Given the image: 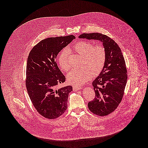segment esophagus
I'll return each mask as SVG.
<instances>
[{
  "mask_svg": "<svg viewBox=\"0 0 148 148\" xmlns=\"http://www.w3.org/2000/svg\"><path fill=\"white\" fill-rule=\"evenodd\" d=\"M82 88V86H79V85H74L73 86V90L76 91V90H80Z\"/></svg>",
  "mask_w": 148,
  "mask_h": 148,
  "instance_id": "obj_1",
  "label": "esophagus"
}]
</instances>
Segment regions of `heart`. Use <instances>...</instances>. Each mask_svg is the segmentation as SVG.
Masks as SVG:
<instances>
[{
	"instance_id": "heart-1",
	"label": "heart",
	"mask_w": 148,
	"mask_h": 148,
	"mask_svg": "<svg viewBox=\"0 0 148 148\" xmlns=\"http://www.w3.org/2000/svg\"><path fill=\"white\" fill-rule=\"evenodd\" d=\"M73 50L83 56L82 66L79 69H73L68 75V80L72 84H83L92 76L99 75L104 69L106 59L105 48L101 45H94L93 43L82 41L73 47ZM58 63L61 69L66 72L70 69L68 53L64 50L59 54Z\"/></svg>"
}]
</instances>
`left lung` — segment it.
Instances as JSON below:
<instances>
[{"instance_id": "8db88e82", "label": "left lung", "mask_w": 148, "mask_h": 148, "mask_svg": "<svg viewBox=\"0 0 148 148\" xmlns=\"http://www.w3.org/2000/svg\"><path fill=\"white\" fill-rule=\"evenodd\" d=\"M79 38L99 40L106 49V64L101 73L92 83L95 97L88 103V106L96 115L107 116L116 110L124 94L127 75L124 56L118 44L106 35L84 33Z\"/></svg>"}]
</instances>
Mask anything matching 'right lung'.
Segmentation results:
<instances>
[{
	"mask_svg": "<svg viewBox=\"0 0 148 148\" xmlns=\"http://www.w3.org/2000/svg\"><path fill=\"white\" fill-rule=\"evenodd\" d=\"M76 38L73 35L49 38L35 45L27 63L25 85L29 97L38 112L48 119H55L67 109L72 86L57 89L65 77L59 69L56 57Z\"/></svg>",
	"mask_w": 148,
	"mask_h": 148,
	"instance_id": "1",
	"label": "right lung"
}]
</instances>
